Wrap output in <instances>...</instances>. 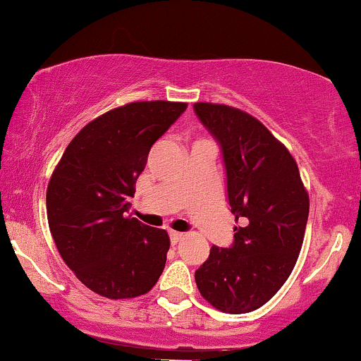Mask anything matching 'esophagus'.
Returning <instances> with one entry per match:
<instances>
[{
    "mask_svg": "<svg viewBox=\"0 0 361 361\" xmlns=\"http://www.w3.org/2000/svg\"><path fill=\"white\" fill-rule=\"evenodd\" d=\"M182 238H184V233H180V232H170V242H172V245L179 244Z\"/></svg>",
    "mask_w": 361,
    "mask_h": 361,
    "instance_id": "1",
    "label": "esophagus"
}]
</instances>
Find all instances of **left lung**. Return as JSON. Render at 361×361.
<instances>
[{
  "label": "left lung",
  "mask_w": 361,
  "mask_h": 361,
  "mask_svg": "<svg viewBox=\"0 0 361 361\" xmlns=\"http://www.w3.org/2000/svg\"><path fill=\"white\" fill-rule=\"evenodd\" d=\"M194 111L221 147L235 221L245 220L233 228V245H213L194 278L214 309L247 314L271 300L297 264L309 192L288 148L256 117L212 102H196Z\"/></svg>",
  "instance_id": "left-lung-1"
}]
</instances>
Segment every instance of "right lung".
I'll return each mask as SVG.
<instances>
[{
	"label": "right lung",
	"instance_id": "obj_1",
	"mask_svg": "<svg viewBox=\"0 0 361 361\" xmlns=\"http://www.w3.org/2000/svg\"><path fill=\"white\" fill-rule=\"evenodd\" d=\"M185 102H131L95 117L71 140L47 185V221L76 278L111 300L148 293L165 268L169 233L126 216L149 148Z\"/></svg>",
	"mask_w": 361,
	"mask_h": 361
}]
</instances>
